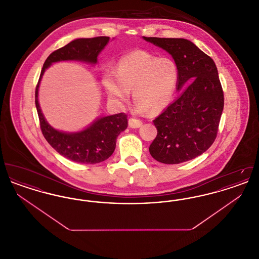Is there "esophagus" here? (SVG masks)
<instances>
[{
  "label": "esophagus",
  "instance_id": "1",
  "mask_svg": "<svg viewBox=\"0 0 259 259\" xmlns=\"http://www.w3.org/2000/svg\"><path fill=\"white\" fill-rule=\"evenodd\" d=\"M128 123H129V126H130L131 128H139V127H141V126H142L143 121H142L141 119H138V118L131 117V118H129V121H128Z\"/></svg>",
  "mask_w": 259,
  "mask_h": 259
}]
</instances>
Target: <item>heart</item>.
Listing matches in <instances>:
<instances>
[{
    "instance_id": "1",
    "label": "heart",
    "mask_w": 259,
    "mask_h": 259,
    "mask_svg": "<svg viewBox=\"0 0 259 259\" xmlns=\"http://www.w3.org/2000/svg\"><path fill=\"white\" fill-rule=\"evenodd\" d=\"M179 78L180 71L172 58L136 51L121 57L114 71L108 70L103 82L112 101L123 104L133 89L137 111L157 112L171 103Z\"/></svg>"
}]
</instances>
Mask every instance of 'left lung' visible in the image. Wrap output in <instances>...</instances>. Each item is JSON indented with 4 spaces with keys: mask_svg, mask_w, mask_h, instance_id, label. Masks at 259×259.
<instances>
[{
    "mask_svg": "<svg viewBox=\"0 0 259 259\" xmlns=\"http://www.w3.org/2000/svg\"><path fill=\"white\" fill-rule=\"evenodd\" d=\"M144 38L172 55L180 78L181 95L157 116V135L150 155L164 164H180L204 153L214 142L224 96L213 60L185 38Z\"/></svg>",
    "mask_w": 259,
    "mask_h": 259,
    "instance_id": "obj_1",
    "label": "left lung"
}]
</instances>
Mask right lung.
Returning <instances> with one entry per match:
<instances>
[{"label": "right lung", "mask_w": 259, "mask_h": 259, "mask_svg": "<svg viewBox=\"0 0 259 259\" xmlns=\"http://www.w3.org/2000/svg\"><path fill=\"white\" fill-rule=\"evenodd\" d=\"M109 40V37L77 38L53 51L44 64L36 87L35 103L42 135L62 156L82 164H96L111 156L115 148L117 136L128 126L127 114L120 112L99 118L85 130L77 133L60 132L53 129L41 113L37 100L38 85L46 69L54 62L79 60L92 64L97 63L99 53Z\"/></svg>", "instance_id": "1"}]
</instances>
